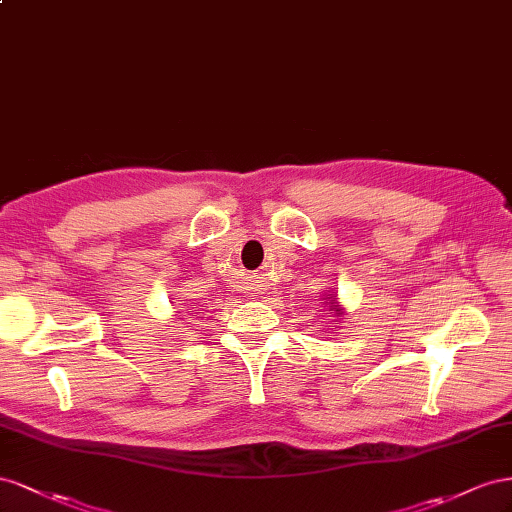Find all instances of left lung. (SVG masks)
I'll return each mask as SVG.
<instances>
[{
	"instance_id": "left-lung-1",
	"label": "left lung",
	"mask_w": 512,
	"mask_h": 512,
	"mask_svg": "<svg viewBox=\"0 0 512 512\" xmlns=\"http://www.w3.org/2000/svg\"><path fill=\"white\" fill-rule=\"evenodd\" d=\"M330 296H332V294H330ZM330 304H332V306H337V304H334V300H330ZM330 311H332V309H330ZM337 311H339L337 315H341V309H337Z\"/></svg>"
}]
</instances>
